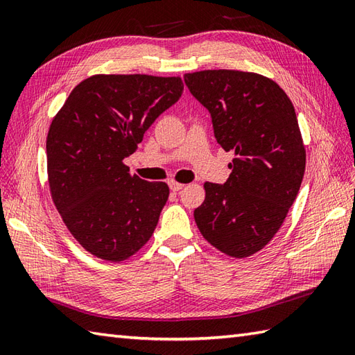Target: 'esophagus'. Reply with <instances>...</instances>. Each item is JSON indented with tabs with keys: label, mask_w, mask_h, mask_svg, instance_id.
I'll list each match as a JSON object with an SVG mask.
<instances>
[{
	"label": "esophagus",
	"mask_w": 355,
	"mask_h": 355,
	"mask_svg": "<svg viewBox=\"0 0 355 355\" xmlns=\"http://www.w3.org/2000/svg\"><path fill=\"white\" fill-rule=\"evenodd\" d=\"M169 187H171V191L172 192H178V191H182L183 187H184V184L183 183H178V182H169Z\"/></svg>",
	"instance_id": "1"
}]
</instances>
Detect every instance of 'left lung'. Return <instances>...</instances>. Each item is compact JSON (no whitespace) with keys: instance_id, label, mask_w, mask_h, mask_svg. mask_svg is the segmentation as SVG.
<instances>
[{"instance_id":"8db88e82","label":"left lung","mask_w":355,"mask_h":355,"mask_svg":"<svg viewBox=\"0 0 355 355\" xmlns=\"http://www.w3.org/2000/svg\"><path fill=\"white\" fill-rule=\"evenodd\" d=\"M212 116L216 141L232 150L224 184L205 183L193 218L209 244L230 258L258 253L281 229L302 183L306 150L296 111L275 80L252 71L186 73Z\"/></svg>"}]
</instances>
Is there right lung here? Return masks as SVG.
<instances>
[{
    "label": "right lung",
    "instance_id": "1",
    "mask_svg": "<svg viewBox=\"0 0 355 355\" xmlns=\"http://www.w3.org/2000/svg\"><path fill=\"white\" fill-rule=\"evenodd\" d=\"M183 87L180 76L94 74L73 88L53 117L51 198L73 238L96 258L122 262L153 236L169 186L132 175L123 160Z\"/></svg>",
    "mask_w": 355,
    "mask_h": 355
}]
</instances>
